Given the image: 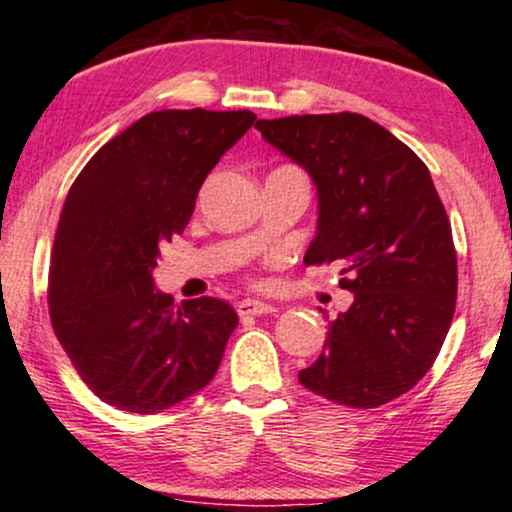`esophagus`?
I'll list each match as a JSON object with an SVG mask.
<instances>
[{
	"label": "esophagus",
	"instance_id": "34e87169",
	"mask_svg": "<svg viewBox=\"0 0 512 512\" xmlns=\"http://www.w3.org/2000/svg\"><path fill=\"white\" fill-rule=\"evenodd\" d=\"M239 316H263V314H273L275 306L258 302V299H244V302L237 304Z\"/></svg>",
	"mask_w": 512,
	"mask_h": 512
}]
</instances>
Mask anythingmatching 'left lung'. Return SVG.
<instances>
[{
  "mask_svg": "<svg viewBox=\"0 0 512 512\" xmlns=\"http://www.w3.org/2000/svg\"><path fill=\"white\" fill-rule=\"evenodd\" d=\"M256 129L316 182L304 263L342 261L340 285L354 292L299 383L357 410L400 398L434 366L458 297L453 230L429 167L364 114H292Z\"/></svg>",
  "mask_w": 512,
  "mask_h": 512,
  "instance_id": "left-lung-1",
  "label": "left lung"
}]
</instances>
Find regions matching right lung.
<instances>
[{
	"label": "right lung",
	"mask_w": 512,
	"mask_h": 512,
	"mask_svg": "<svg viewBox=\"0 0 512 512\" xmlns=\"http://www.w3.org/2000/svg\"><path fill=\"white\" fill-rule=\"evenodd\" d=\"M249 110H160L107 141L66 196L47 304L59 345L107 405L155 414L206 388L237 328L215 297L174 306L153 285L160 246L182 234L208 172Z\"/></svg>",
	"instance_id": "1"
}]
</instances>
